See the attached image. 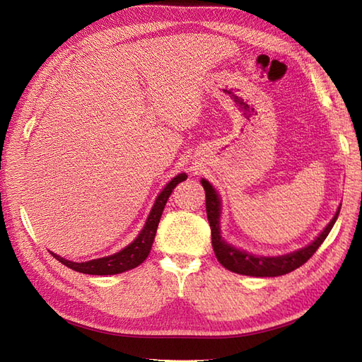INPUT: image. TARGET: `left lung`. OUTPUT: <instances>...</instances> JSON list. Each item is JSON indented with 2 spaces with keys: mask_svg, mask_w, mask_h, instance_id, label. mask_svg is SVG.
Returning a JSON list of instances; mask_svg holds the SVG:
<instances>
[{
  "mask_svg": "<svg viewBox=\"0 0 362 362\" xmlns=\"http://www.w3.org/2000/svg\"><path fill=\"white\" fill-rule=\"evenodd\" d=\"M202 185L204 188L206 194V214H208V220L211 226V233H212V247L216 259L218 262L230 270L233 273L238 274H245V276H256V277H273V276H282L290 273L296 268L302 267L309 257H311L320 245L323 244L326 240V236L329 232L332 230V227L338 218L339 209L337 211L335 216L330 221L326 229L320 233L318 238L309 244L305 249L297 250L290 255H284V256H277V257H261V256H253L250 253L241 252L238 249H235L230 244H227L221 240L220 235V200L218 195H216L215 189L211 187V183L208 180H202Z\"/></svg>",
  "mask_w": 362,
  "mask_h": 362,
  "instance_id": "left-lung-1",
  "label": "left lung"
}]
</instances>
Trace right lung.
Returning <instances> with one entry per match:
<instances>
[{"instance_id": "right-lung-1", "label": "right lung", "mask_w": 362, "mask_h": 362, "mask_svg": "<svg viewBox=\"0 0 362 362\" xmlns=\"http://www.w3.org/2000/svg\"><path fill=\"white\" fill-rule=\"evenodd\" d=\"M187 174H179L163 188V191L158 195L156 203H154L153 209L148 215L147 223L144 226V229L141 230L138 238L133 241L130 245H127L126 249L107 256V257H101V259H94L89 262H71L64 259L54 253L53 255L59 262L66 265L68 268L78 273H85V274H98V276H105V274H119L127 270H132V268L138 267L144 261L147 259V256L151 250V245L154 241V236H156L158 230V224L160 221V215L163 212L165 203H167L168 197L171 195L173 189L175 188V185L183 182L187 179Z\"/></svg>"}]
</instances>
